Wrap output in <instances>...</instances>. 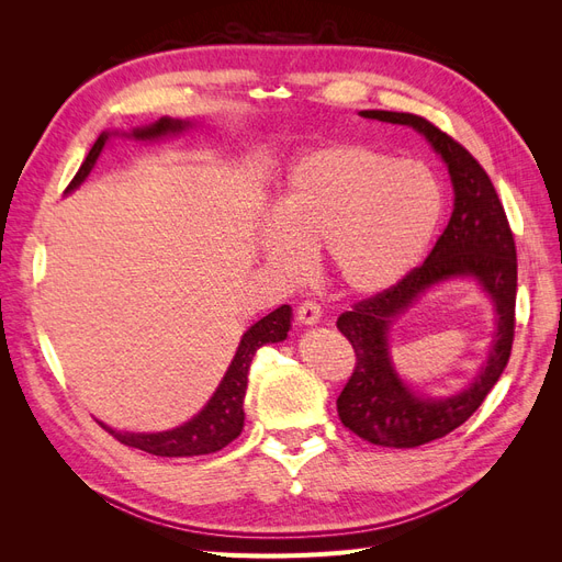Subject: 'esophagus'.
Here are the masks:
<instances>
[{
    "label": "esophagus",
    "mask_w": 562,
    "mask_h": 562,
    "mask_svg": "<svg viewBox=\"0 0 562 562\" xmlns=\"http://www.w3.org/2000/svg\"><path fill=\"white\" fill-rule=\"evenodd\" d=\"M321 318V307L314 302V300H304L300 302L297 307V321L302 323V326H314V323H318Z\"/></svg>",
    "instance_id": "1"
}]
</instances>
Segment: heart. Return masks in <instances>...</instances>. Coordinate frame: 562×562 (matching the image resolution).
I'll return each mask as SVG.
<instances>
[{"label": "heart", "mask_w": 562, "mask_h": 562, "mask_svg": "<svg viewBox=\"0 0 562 562\" xmlns=\"http://www.w3.org/2000/svg\"><path fill=\"white\" fill-rule=\"evenodd\" d=\"M443 211V187L429 166L363 143H335L293 164L277 225L262 232L260 246L285 277H302L310 255L326 250L339 288L375 295L417 267Z\"/></svg>", "instance_id": "obj_1"}]
</instances>
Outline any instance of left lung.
<instances>
[{
  "instance_id": "1",
  "label": "left lung",
  "mask_w": 562,
  "mask_h": 562,
  "mask_svg": "<svg viewBox=\"0 0 562 562\" xmlns=\"http://www.w3.org/2000/svg\"><path fill=\"white\" fill-rule=\"evenodd\" d=\"M361 116L413 126L427 135L446 159L454 187L450 223L427 260L396 285L353 302L351 312L337 318L339 333L349 339L356 353L351 378L337 398L339 419L372 446L417 448L462 427L479 411L508 363L516 333V241L495 184L464 145L419 114L363 110ZM454 276H473L496 302L498 339L482 375L469 390L452 400L427 402L415 397L390 368L385 330L390 321L427 286Z\"/></svg>"
}]
</instances>
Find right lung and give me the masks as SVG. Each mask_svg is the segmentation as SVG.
Here are the masks:
<instances>
[{
    "label": "right lung",
    "instance_id": "obj_1",
    "mask_svg": "<svg viewBox=\"0 0 562 562\" xmlns=\"http://www.w3.org/2000/svg\"><path fill=\"white\" fill-rule=\"evenodd\" d=\"M187 126L190 124L180 122V119L164 116L157 124L135 128L131 135L138 140H151L166 133H178ZM105 140H108V133H103L95 140L87 159H83V164L79 166L77 176L72 178L70 184H67V192L75 190V187L81 184L83 178L91 173L98 155L105 147ZM288 328H291V307H288V304H281L279 310L267 314L265 318L255 323V326H250L244 333L241 345L236 349V356L227 370V375L223 378V382H220L209 405L203 407L192 422L182 424V427L173 431H164V434H119L105 427V424H100V427L110 431L119 443L145 450L157 457H194V454H211V452L223 450L244 429V398H246V386H248V370H250L255 351H258L262 345L281 342V339H285L288 335Z\"/></svg>",
    "mask_w": 562,
    "mask_h": 562
}]
</instances>
